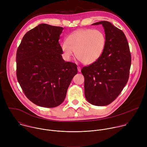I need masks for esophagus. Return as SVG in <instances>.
<instances>
[{
	"instance_id": "1",
	"label": "esophagus",
	"mask_w": 147,
	"mask_h": 147,
	"mask_svg": "<svg viewBox=\"0 0 147 147\" xmlns=\"http://www.w3.org/2000/svg\"><path fill=\"white\" fill-rule=\"evenodd\" d=\"M77 69H78V72H80L81 71V67L80 66H78L77 67Z\"/></svg>"
}]
</instances>
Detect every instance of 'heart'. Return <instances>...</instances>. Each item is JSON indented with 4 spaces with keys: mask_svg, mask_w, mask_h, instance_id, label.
Returning a JSON list of instances; mask_svg holds the SVG:
<instances>
[{
    "mask_svg": "<svg viewBox=\"0 0 147 147\" xmlns=\"http://www.w3.org/2000/svg\"><path fill=\"white\" fill-rule=\"evenodd\" d=\"M106 45V37L99 30L80 29L71 34L62 43L61 48L66 60L76 57L84 65H91L101 56Z\"/></svg>",
    "mask_w": 147,
    "mask_h": 147,
    "instance_id": "b5f03b06",
    "label": "heart"
}]
</instances>
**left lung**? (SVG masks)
<instances>
[{
	"instance_id": "left-lung-1",
	"label": "left lung",
	"mask_w": 147,
	"mask_h": 147,
	"mask_svg": "<svg viewBox=\"0 0 147 147\" xmlns=\"http://www.w3.org/2000/svg\"><path fill=\"white\" fill-rule=\"evenodd\" d=\"M102 24L105 30L106 45L99 59L84 67V94L86 99L95 106H106L120 94L128 81L131 66V53L124 32L107 21Z\"/></svg>"
}]
</instances>
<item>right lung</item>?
Listing matches in <instances>:
<instances>
[{
  "instance_id": "obj_1",
  "label": "right lung",
  "mask_w": 147,
  "mask_h": 147,
  "mask_svg": "<svg viewBox=\"0 0 147 147\" xmlns=\"http://www.w3.org/2000/svg\"><path fill=\"white\" fill-rule=\"evenodd\" d=\"M63 30L40 24L24 35L17 48V80L27 98L39 107L60 105L77 73L76 64L62 58L59 40Z\"/></svg>"
}]
</instances>
